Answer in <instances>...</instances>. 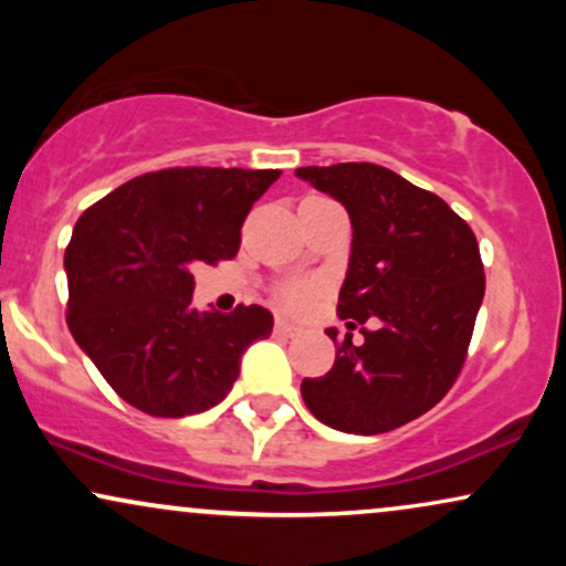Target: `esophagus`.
<instances>
[{
	"mask_svg": "<svg viewBox=\"0 0 566 566\" xmlns=\"http://www.w3.org/2000/svg\"><path fill=\"white\" fill-rule=\"evenodd\" d=\"M274 333H276V335H282V337H295L297 333H301V327H297V324L287 322V319H276V324H274Z\"/></svg>",
	"mask_w": 566,
	"mask_h": 566,
	"instance_id": "34e87169",
	"label": "esophagus"
}]
</instances>
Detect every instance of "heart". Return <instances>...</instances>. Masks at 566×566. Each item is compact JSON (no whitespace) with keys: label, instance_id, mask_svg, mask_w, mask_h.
<instances>
[{"label":"heart","instance_id":"heart-1","mask_svg":"<svg viewBox=\"0 0 566 566\" xmlns=\"http://www.w3.org/2000/svg\"><path fill=\"white\" fill-rule=\"evenodd\" d=\"M311 297H314V284L311 282H287L279 287V301H282L292 311L308 305Z\"/></svg>","mask_w":566,"mask_h":566}]
</instances>
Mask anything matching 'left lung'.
<instances>
[{"label":"left lung","instance_id":"left-lung-1","mask_svg":"<svg viewBox=\"0 0 566 566\" xmlns=\"http://www.w3.org/2000/svg\"><path fill=\"white\" fill-rule=\"evenodd\" d=\"M295 175L346 207L354 239L337 314L348 329L375 324L359 346L346 333L333 369L301 382L303 401L335 431H394L439 405L463 369L484 297L479 242L444 199L380 165Z\"/></svg>","mask_w":566,"mask_h":566}]
</instances>
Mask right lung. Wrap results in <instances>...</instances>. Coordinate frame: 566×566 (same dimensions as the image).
Segmentation results:
<instances>
[{
    "label": "right lung",
    "mask_w": 566,
    "mask_h": 566,
    "mask_svg": "<svg viewBox=\"0 0 566 566\" xmlns=\"http://www.w3.org/2000/svg\"><path fill=\"white\" fill-rule=\"evenodd\" d=\"M279 170L170 167L127 180L76 220L66 247L74 340L127 405L154 418L216 407L247 346L271 335L263 305H191L193 269L229 261L247 212Z\"/></svg>",
    "instance_id": "right-lung-1"
}]
</instances>
